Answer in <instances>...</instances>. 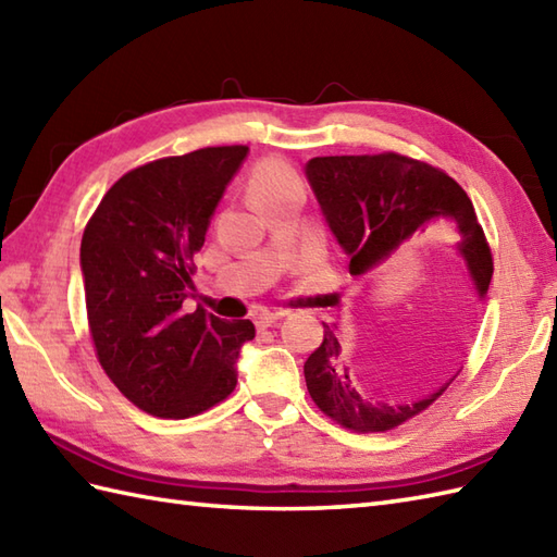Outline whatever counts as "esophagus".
Returning <instances> with one entry per match:
<instances>
[{
	"label": "esophagus",
	"instance_id": "1",
	"mask_svg": "<svg viewBox=\"0 0 557 557\" xmlns=\"http://www.w3.org/2000/svg\"><path fill=\"white\" fill-rule=\"evenodd\" d=\"M282 318V313H272V311H260V313H256V318H253V323H256V327L258 330H265V327H272L275 325L277 321Z\"/></svg>",
	"mask_w": 557,
	"mask_h": 557
}]
</instances>
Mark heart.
<instances>
[{
	"mask_svg": "<svg viewBox=\"0 0 557 557\" xmlns=\"http://www.w3.org/2000/svg\"><path fill=\"white\" fill-rule=\"evenodd\" d=\"M299 188H301L299 176L294 174V170L287 168L285 162H277V160L260 162L251 172V180H248V196H251L253 203L289 194V191H299Z\"/></svg>",
	"mask_w": 557,
	"mask_h": 557,
	"instance_id": "b5f03b06",
	"label": "heart"
}]
</instances>
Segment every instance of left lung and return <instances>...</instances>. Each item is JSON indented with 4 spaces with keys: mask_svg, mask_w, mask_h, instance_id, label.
<instances>
[{
    "mask_svg": "<svg viewBox=\"0 0 557 557\" xmlns=\"http://www.w3.org/2000/svg\"><path fill=\"white\" fill-rule=\"evenodd\" d=\"M306 180L330 232L349 258V275L377 277L413 260L437 242L455 246L483 301L493 260L474 206L453 176L397 152L330 156L306 162ZM342 361V333L323 323V342L304 363L306 387L323 413L345 429L383 433L417 417L441 397L455 375L411 401L366 395Z\"/></svg>",
    "mask_w": 557,
    "mask_h": 557,
    "instance_id": "8db88e82",
    "label": "left lung"
}]
</instances>
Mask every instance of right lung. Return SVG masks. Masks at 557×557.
<instances>
[{
  "label": "right lung",
  "mask_w": 557,
  "mask_h": 557,
  "mask_svg": "<svg viewBox=\"0 0 557 557\" xmlns=\"http://www.w3.org/2000/svg\"><path fill=\"white\" fill-rule=\"evenodd\" d=\"M248 156L246 146L200 148L126 172L81 242L86 309L98 359L136 407L186 419L236 387L251 321L182 306L194 294V253Z\"/></svg>",
  "instance_id": "add662e5"
}]
</instances>
